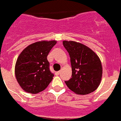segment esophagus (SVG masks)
Instances as JSON below:
<instances>
[{"label": "esophagus", "mask_w": 121, "mask_h": 121, "mask_svg": "<svg viewBox=\"0 0 121 121\" xmlns=\"http://www.w3.org/2000/svg\"><path fill=\"white\" fill-rule=\"evenodd\" d=\"M60 73H61V71L56 72V73H55V75H56V76H58L59 74H60Z\"/></svg>", "instance_id": "obj_1"}]
</instances>
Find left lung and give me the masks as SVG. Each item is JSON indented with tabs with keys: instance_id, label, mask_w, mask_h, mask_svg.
I'll list each match as a JSON object with an SVG mask.
<instances>
[{
	"instance_id": "1",
	"label": "left lung",
	"mask_w": 121,
	"mask_h": 121,
	"mask_svg": "<svg viewBox=\"0 0 121 121\" xmlns=\"http://www.w3.org/2000/svg\"><path fill=\"white\" fill-rule=\"evenodd\" d=\"M70 56L72 76L66 86L78 95H87L100 86L103 69L98 56L92 49L75 41H63Z\"/></svg>"
}]
</instances>
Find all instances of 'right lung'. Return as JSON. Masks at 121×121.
Listing matches in <instances>:
<instances>
[{"label":"right lung","mask_w":121,"mask_h":121,"mask_svg":"<svg viewBox=\"0 0 121 121\" xmlns=\"http://www.w3.org/2000/svg\"><path fill=\"white\" fill-rule=\"evenodd\" d=\"M56 42V40L36 42L26 47L18 56L15 74L24 91L38 93L51 82L54 75L50 71L47 55Z\"/></svg>","instance_id":"obj_1"}]
</instances>
